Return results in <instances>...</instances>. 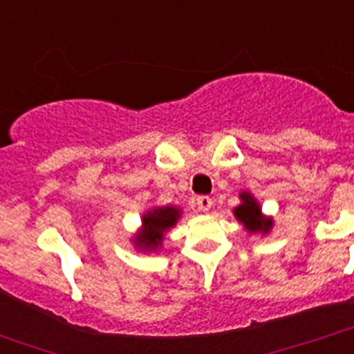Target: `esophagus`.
Instances as JSON below:
<instances>
[{
  "label": "esophagus",
  "instance_id": "esophagus-1",
  "mask_svg": "<svg viewBox=\"0 0 354 354\" xmlns=\"http://www.w3.org/2000/svg\"><path fill=\"white\" fill-rule=\"evenodd\" d=\"M196 203H198L199 212H203V213H208L209 209H212V205H213L212 198H208V196H199V198L196 199Z\"/></svg>",
  "mask_w": 354,
  "mask_h": 354
}]
</instances>
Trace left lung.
Returning a JSON list of instances; mask_svg holds the SVG:
<instances>
[{
  "mask_svg": "<svg viewBox=\"0 0 354 354\" xmlns=\"http://www.w3.org/2000/svg\"><path fill=\"white\" fill-rule=\"evenodd\" d=\"M239 199L241 203L232 209L237 222L243 223V227L250 234H261V236H265V234L270 232L272 227H274V218L263 215L260 201L250 191H241Z\"/></svg>",
  "mask_w": 354,
  "mask_h": 354,
  "instance_id": "left-lung-1",
  "label": "left lung"
}]
</instances>
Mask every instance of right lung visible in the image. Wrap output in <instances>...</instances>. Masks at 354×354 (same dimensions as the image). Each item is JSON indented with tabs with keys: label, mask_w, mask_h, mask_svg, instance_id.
I'll return each mask as SVG.
<instances>
[{
	"label": "right lung",
	"mask_w": 354,
	"mask_h": 354,
	"mask_svg": "<svg viewBox=\"0 0 354 354\" xmlns=\"http://www.w3.org/2000/svg\"><path fill=\"white\" fill-rule=\"evenodd\" d=\"M182 216V209L178 206H155L146 209L141 216V227L132 237V246L141 253H155L162 250L165 236L177 225Z\"/></svg>",
	"instance_id": "1"
}]
</instances>
